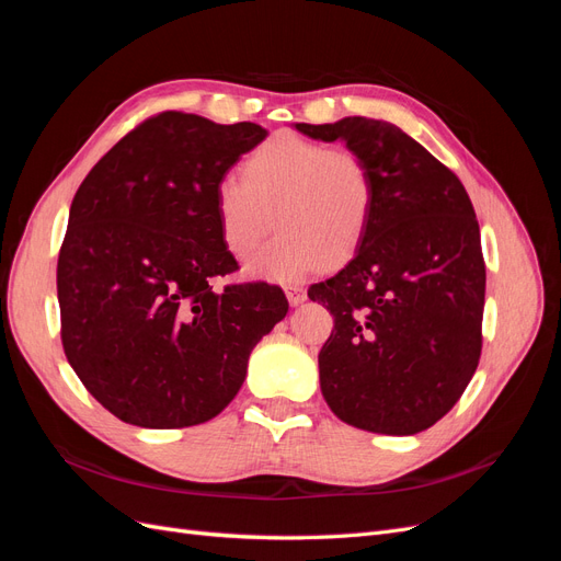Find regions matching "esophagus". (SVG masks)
Instances as JSON below:
<instances>
[{
    "label": "esophagus",
    "mask_w": 561,
    "mask_h": 561,
    "mask_svg": "<svg viewBox=\"0 0 561 561\" xmlns=\"http://www.w3.org/2000/svg\"><path fill=\"white\" fill-rule=\"evenodd\" d=\"M285 297H287V301H290V307H299V304L307 301V290H304V287H299V285H287Z\"/></svg>",
    "instance_id": "34e87169"
}]
</instances>
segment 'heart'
<instances>
[{
	"label": "heart",
	"instance_id": "1",
	"mask_svg": "<svg viewBox=\"0 0 561 561\" xmlns=\"http://www.w3.org/2000/svg\"><path fill=\"white\" fill-rule=\"evenodd\" d=\"M241 173L215 184L225 248L248 260L274 231V215L283 231L250 262V276L293 283L344 264L360 248L377 186L358 151L278 133L250 151Z\"/></svg>",
	"mask_w": 561,
	"mask_h": 561
}]
</instances>
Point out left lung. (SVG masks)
<instances>
[{"mask_svg": "<svg viewBox=\"0 0 561 561\" xmlns=\"http://www.w3.org/2000/svg\"><path fill=\"white\" fill-rule=\"evenodd\" d=\"M344 142L375 175V213L353 260L309 297L334 316L320 390L348 426L416 435L463 396L482 351L486 271L472 203L402 128L367 116L295 124Z\"/></svg>", "mask_w": 561, "mask_h": 561, "instance_id": "1", "label": "left lung"}]
</instances>
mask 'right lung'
I'll list each match as a JSON object with an SVG mask.
<instances>
[{"label":"right lung","mask_w":561,"mask_h":561,"mask_svg":"<svg viewBox=\"0 0 561 561\" xmlns=\"http://www.w3.org/2000/svg\"><path fill=\"white\" fill-rule=\"evenodd\" d=\"M266 128L163 112L118 140L75 194L58 257L62 348L89 393L140 428H186L239 393L287 313L280 287L236 268L215 184Z\"/></svg>","instance_id":"obj_1"}]
</instances>
